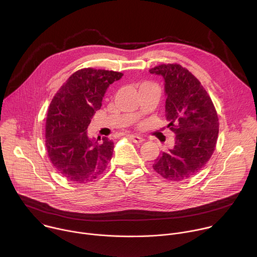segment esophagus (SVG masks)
Returning <instances> with one entry per match:
<instances>
[{"label":"esophagus","mask_w":257,"mask_h":257,"mask_svg":"<svg viewBox=\"0 0 257 257\" xmlns=\"http://www.w3.org/2000/svg\"><path fill=\"white\" fill-rule=\"evenodd\" d=\"M129 138H130L133 142H135V143H142V142L144 141V139H143L142 137L136 136V135H129Z\"/></svg>","instance_id":"34e87169"}]
</instances>
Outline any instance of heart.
Returning a JSON list of instances; mask_svg holds the SVG:
<instances>
[{
    "label": "heart",
    "mask_w": 257,
    "mask_h": 257,
    "mask_svg": "<svg viewBox=\"0 0 257 257\" xmlns=\"http://www.w3.org/2000/svg\"><path fill=\"white\" fill-rule=\"evenodd\" d=\"M143 85H148V84H143ZM143 85H142V86H143Z\"/></svg>",
    "instance_id": "b5f03b06"
}]
</instances>
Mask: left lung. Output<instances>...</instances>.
I'll return each mask as SVG.
<instances>
[{"label": "left lung", "instance_id": "obj_1", "mask_svg": "<svg viewBox=\"0 0 257 257\" xmlns=\"http://www.w3.org/2000/svg\"><path fill=\"white\" fill-rule=\"evenodd\" d=\"M165 79L166 117L175 145L158 157L154 170L179 182L196 175L212 156L218 118L212 100L199 80L179 64H162L150 70Z\"/></svg>", "mask_w": 257, "mask_h": 257}]
</instances>
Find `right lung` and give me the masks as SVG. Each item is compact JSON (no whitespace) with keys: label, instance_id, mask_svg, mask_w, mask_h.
<instances>
[{"label":"right lung","instance_id":"right-lung-1","mask_svg":"<svg viewBox=\"0 0 257 257\" xmlns=\"http://www.w3.org/2000/svg\"><path fill=\"white\" fill-rule=\"evenodd\" d=\"M123 73L84 68L67 79L53 97L46 120V149L51 163L68 181L85 184L111 161L114 142L89 139L87 128L109 84ZM100 139V138H99Z\"/></svg>","mask_w":257,"mask_h":257}]
</instances>
